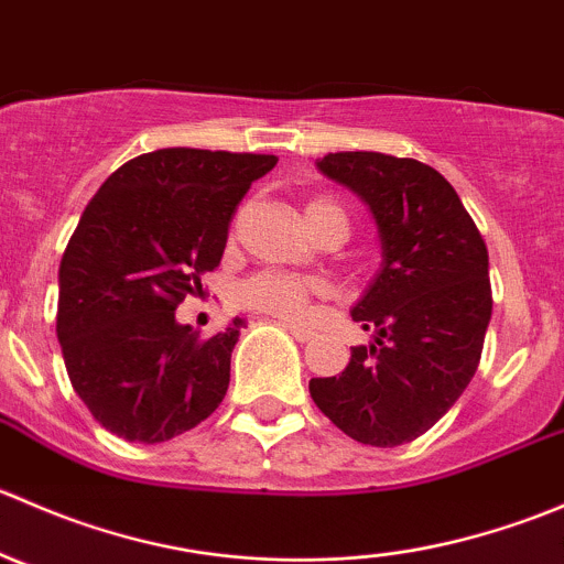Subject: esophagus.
<instances>
[{
	"instance_id": "1",
	"label": "esophagus",
	"mask_w": 564,
	"mask_h": 564,
	"mask_svg": "<svg viewBox=\"0 0 564 564\" xmlns=\"http://www.w3.org/2000/svg\"><path fill=\"white\" fill-rule=\"evenodd\" d=\"M283 327H286L289 333L294 335V340H300V344H305V340H311V338H314V333H311V329H305V327H297V324H283Z\"/></svg>"
}]
</instances>
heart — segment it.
I'll return each instance as SVG.
<instances>
[{"instance_id":"b5f03b06","label":"heart","mask_w":564,"mask_h":564,"mask_svg":"<svg viewBox=\"0 0 564 564\" xmlns=\"http://www.w3.org/2000/svg\"><path fill=\"white\" fill-rule=\"evenodd\" d=\"M327 215H344V209H340L333 198H314V202L305 207V220H308V226L318 224V220L327 218ZM316 292V281L267 270L242 283L240 297L250 311L289 318V322H300V318L308 314V305Z\"/></svg>"}]
</instances>
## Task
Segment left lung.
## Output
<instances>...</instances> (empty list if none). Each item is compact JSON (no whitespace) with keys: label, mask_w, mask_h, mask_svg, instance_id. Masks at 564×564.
Segmentation results:
<instances>
[{"label":"left lung","mask_w":564,"mask_h":564,"mask_svg":"<svg viewBox=\"0 0 564 564\" xmlns=\"http://www.w3.org/2000/svg\"><path fill=\"white\" fill-rule=\"evenodd\" d=\"M316 166L371 209L382 264L351 308L371 344L351 346L338 377L311 379V398L362 445H406L477 371L491 322L486 242L456 187L425 163L329 152Z\"/></svg>","instance_id":"1"}]
</instances>
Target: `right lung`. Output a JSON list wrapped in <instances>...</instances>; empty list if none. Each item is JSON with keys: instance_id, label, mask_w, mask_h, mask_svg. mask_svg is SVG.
Here are the masks:
<instances>
[{"instance_id": "obj_1", "label": "right lung", "mask_w": 564, "mask_h": 564, "mask_svg": "<svg viewBox=\"0 0 564 564\" xmlns=\"http://www.w3.org/2000/svg\"><path fill=\"white\" fill-rule=\"evenodd\" d=\"M275 163L169 147L119 166L87 204L59 264L56 338L73 390L106 431L155 445L224 401L242 318L202 340L174 311L202 292L237 204Z\"/></svg>"}]
</instances>
